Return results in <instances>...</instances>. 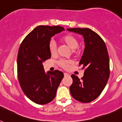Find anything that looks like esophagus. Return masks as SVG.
Listing matches in <instances>:
<instances>
[{
	"label": "esophagus",
	"instance_id": "1",
	"mask_svg": "<svg viewBox=\"0 0 122 122\" xmlns=\"http://www.w3.org/2000/svg\"><path fill=\"white\" fill-rule=\"evenodd\" d=\"M69 76V74H68V73H64V76L65 77H66V76Z\"/></svg>",
	"mask_w": 122,
	"mask_h": 122
}]
</instances>
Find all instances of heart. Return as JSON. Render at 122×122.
<instances>
[{"mask_svg":"<svg viewBox=\"0 0 122 122\" xmlns=\"http://www.w3.org/2000/svg\"><path fill=\"white\" fill-rule=\"evenodd\" d=\"M61 41L63 43L68 47L72 50L73 53H76L77 52V48L79 46V42L77 40L74 36L71 35H66L61 38ZM49 50L52 56H55L57 53V48L56 45L53 41L49 43ZM71 62L70 60H60L59 62V65L61 67L65 69H67L70 66Z\"/></svg>","mask_w":122,"mask_h":122,"instance_id":"1","label":"heart"}]
</instances>
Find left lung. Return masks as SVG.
I'll list each match as a JSON object with an SVG mask.
<instances>
[{"mask_svg":"<svg viewBox=\"0 0 122 122\" xmlns=\"http://www.w3.org/2000/svg\"><path fill=\"white\" fill-rule=\"evenodd\" d=\"M84 38L85 48L79 62L84 69V76L79 79L72 74L73 84L70 87L71 95L82 103L91 102L101 94L109 77V59L103 39L89 28L67 29Z\"/></svg>","mask_w":122,"mask_h":122,"instance_id":"left-lung-1","label":"left lung"}]
</instances>
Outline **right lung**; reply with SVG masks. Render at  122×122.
<instances>
[{"instance_id": "obj_1", "label": "right lung", "mask_w": 122, "mask_h": 122, "mask_svg": "<svg viewBox=\"0 0 122 122\" xmlns=\"http://www.w3.org/2000/svg\"><path fill=\"white\" fill-rule=\"evenodd\" d=\"M64 30L59 25H39L27 35L19 47L18 80L24 94L36 104H45L52 101L63 78L60 71L46 73L43 63L51 57L49 50L51 38Z\"/></svg>"}]
</instances>
